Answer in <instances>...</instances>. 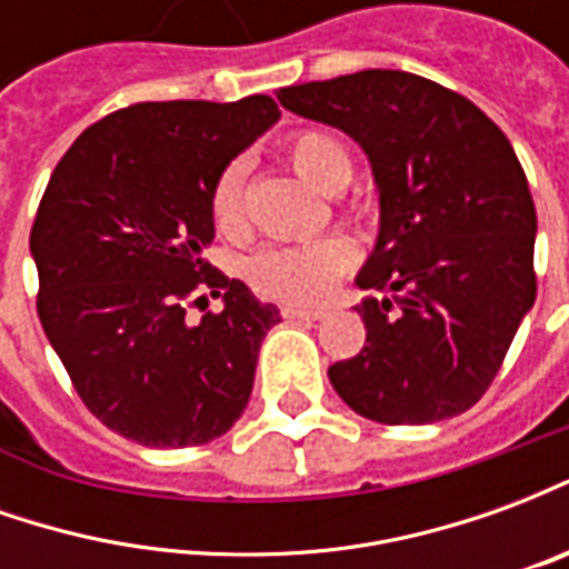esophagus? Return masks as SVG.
I'll list each match as a JSON object with an SVG mask.
<instances>
[{
    "label": "esophagus",
    "instance_id": "1",
    "mask_svg": "<svg viewBox=\"0 0 569 569\" xmlns=\"http://www.w3.org/2000/svg\"><path fill=\"white\" fill-rule=\"evenodd\" d=\"M280 313H283V320H320L322 317V310L298 308V305H283Z\"/></svg>",
    "mask_w": 569,
    "mask_h": 569
}]
</instances>
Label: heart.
Returning <instances> with one entry per match:
<instances>
[{
  "mask_svg": "<svg viewBox=\"0 0 569 569\" xmlns=\"http://www.w3.org/2000/svg\"><path fill=\"white\" fill-rule=\"evenodd\" d=\"M283 154L305 182L320 191H338L353 173V158L329 130L298 128L286 133ZM210 219L224 237L247 234V167L224 163L210 188ZM353 264V247L341 237L310 243H273L247 261V280L256 292L277 301H317Z\"/></svg>",
  "mask_w": 569,
  "mask_h": 569,
  "instance_id": "1",
  "label": "heart"
}]
</instances>
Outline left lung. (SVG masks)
<instances>
[{
	"instance_id": "obj_1",
	"label": "left lung",
	"mask_w": 569,
	"mask_h": 569,
	"mask_svg": "<svg viewBox=\"0 0 569 569\" xmlns=\"http://www.w3.org/2000/svg\"><path fill=\"white\" fill-rule=\"evenodd\" d=\"M350 133L381 191V234L357 283L366 347L329 366L335 393L378 423H436L488 393L533 308L537 210L527 176L472 100L399 69L277 91Z\"/></svg>"
}]
</instances>
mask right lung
<instances>
[{"label":"right lung","mask_w":569,"mask_h":569,"mask_svg":"<svg viewBox=\"0 0 569 569\" xmlns=\"http://www.w3.org/2000/svg\"><path fill=\"white\" fill-rule=\"evenodd\" d=\"M277 118L268 93L133 103L84 130L48 179L30 231L36 310L81 402L124 439L207 445L247 408L280 310L200 252L216 176Z\"/></svg>","instance_id":"1"}]
</instances>
